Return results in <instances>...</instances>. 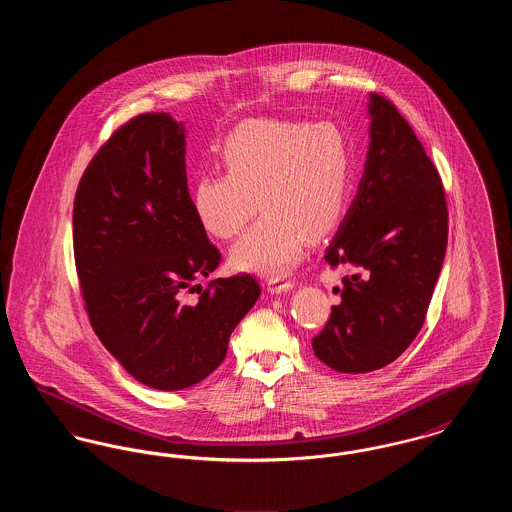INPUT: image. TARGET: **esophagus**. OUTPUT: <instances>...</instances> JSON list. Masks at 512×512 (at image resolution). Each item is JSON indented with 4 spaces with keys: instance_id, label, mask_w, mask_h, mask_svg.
<instances>
[{
    "instance_id": "esophagus-1",
    "label": "esophagus",
    "mask_w": 512,
    "mask_h": 512,
    "mask_svg": "<svg viewBox=\"0 0 512 512\" xmlns=\"http://www.w3.org/2000/svg\"><path fill=\"white\" fill-rule=\"evenodd\" d=\"M267 290L270 293L290 292V290H293V282H288V280H270Z\"/></svg>"
}]
</instances>
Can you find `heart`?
Listing matches in <instances>:
<instances>
[{
	"instance_id": "b5f03b06",
	"label": "heart",
	"mask_w": 512,
	"mask_h": 512,
	"mask_svg": "<svg viewBox=\"0 0 512 512\" xmlns=\"http://www.w3.org/2000/svg\"><path fill=\"white\" fill-rule=\"evenodd\" d=\"M219 161L224 174H199L190 203L199 226L219 240L238 236L263 209L230 251L238 270L288 274L311 238L326 236L345 211L351 147L338 122L247 121L226 136Z\"/></svg>"
}]
</instances>
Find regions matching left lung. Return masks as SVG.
<instances>
[{
	"mask_svg": "<svg viewBox=\"0 0 512 512\" xmlns=\"http://www.w3.org/2000/svg\"><path fill=\"white\" fill-rule=\"evenodd\" d=\"M370 144L359 190L326 247L351 268L313 349L324 365L363 374L393 363L420 332L447 249L438 171L395 105L368 96Z\"/></svg>",
	"mask_w": 512,
	"mask_h": 512,
	"instance_id": "left-lung-1",
	"label": "left lung"
}]
</instances>
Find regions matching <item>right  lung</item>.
<instances>
[{
	"instance_id": "add662e5",
	"label": "right lung",
	"mask_w": 512,
	"mask_h": 512,
	"mask_svg": "<svg viewBox=\"0 0 512 512\" xmlns=\"http://www.w3.org/2000/svg\"><path fill=\"white\" fill-rule=\"evenodd\" d=\"M73 228L92 328L130 376L178 391L217 370L261 288L238 274L184 301L220 253L192 211L182 122L146 113L121 126L82 174Z\"/></svg>"
}]
</instances>
